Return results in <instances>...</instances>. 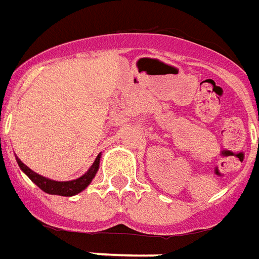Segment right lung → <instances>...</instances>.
<instances>
[{
  "label": "right lung",
  "mask_w": 259,
  "mask_h": 259,
  "mask_svg": "<svg viewBox=\"0 0 259 259\" xmlns=\"http://www.w3.org/2000/svg\"><path fill=\"white\" fill-rule=\"evenodd\" d=\"M16 161H18V165L20 167V169L23 171L27 177H29L34 184L38 186L39 189L45 192L48 194H58V196H66V197H70V196H74V194H78L80 192L85 189L87 186L92 182V179L95 178L96 172L99 169V163H101V154L95 158L94 164L91 165L90 169L87 171L84 175H81L80 178L73 179V181H54V179L45 178L39 174L34 172L33 169H30L26 164L22 163L20 158L16 157Z\"/></svg>",
  "instance_id": "right-lung-1"
}]
</instances>
